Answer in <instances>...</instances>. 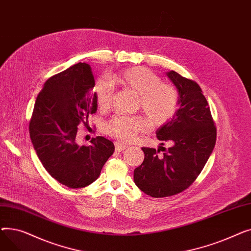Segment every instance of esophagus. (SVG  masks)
<instances>
[{"mask_svg": "<svg viewBox=\"0 0 251 251\" xmlns=\"http://www.w3.org/2000/svg\"><path fill=\"white\" fill-rule=\"evenodd\" d=\"M127 148L126 143H122V142H115V150L116 151H122Z\"/></svg>", "mask_w": 251, "mask_h": 251, "instance_id": "esophagus-1", "label": "esophagus"}]
</instances>
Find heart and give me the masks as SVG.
<instances>
[{"mask_svg":"<svg viewBox=\"0 0 251 251\" xmlns=\"http://www.w3.org/2000/svg\"><path fill=\"white\" fill-rule=\"evenodd\" d=\"M111 81L138 97V107L153 125L166 123L177 111L179 103L177 90L172 85L162 83L159 76L146 68L133 67L123 70L114 74ZM96 99L99 108H108L112 99L111 86L100 81L96 86ZM147 127V122L140 117L117 116L105 125L104 129L111 136L131 141Z\"/></svg>","mask_w":251,"mask_h":251,"instance_id":"heart-1","label":"heart"}]
</instances>
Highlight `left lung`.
<instances>
[{
  "label": "left lung",
  "mask_w": 251,
  "mask_h": 251,
  "mask_svg": "<svg viewBox=\"0 0 251 251\" xmlns=\"http://www.w3.org/2000/svg\"><path fill=\"white\" fill-rule=\"evenodd\" d=\"M179 96L173 117L155 131L159 140L172 147L160 150L142 148L144 160L134 170L136 186L151 197L175 195L188 188L212 154L217 131L208 103L195 81L175 71L166 72ZM163 144V143H162Z\"/></svg>",
  "instance_id": "left-lung-1"
}]
</instances>
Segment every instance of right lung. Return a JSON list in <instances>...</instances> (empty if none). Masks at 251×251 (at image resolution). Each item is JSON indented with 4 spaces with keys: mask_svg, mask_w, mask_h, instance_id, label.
Instances as JSON below:
<instances>
[{
    "mask_svg": "<svg viewBox=\"0 0 251 251\" xmlns=\"http://www.w3.org/2000/svg\"><path fill=\"white\" fill-rule=\"evenodd\" d=\"M95 77L86 63H77L46 81L36 98L29 134L39 161L48 173L69 188L95 182L115 151L102 136L88 147L76 141L78 125H86L98 110Z\"/></svg>",
    "mask_w": 251,
    "mask_h": 251,
    "instance_id": "obj_1",
    "label": "right lung"
}]
</instances>
